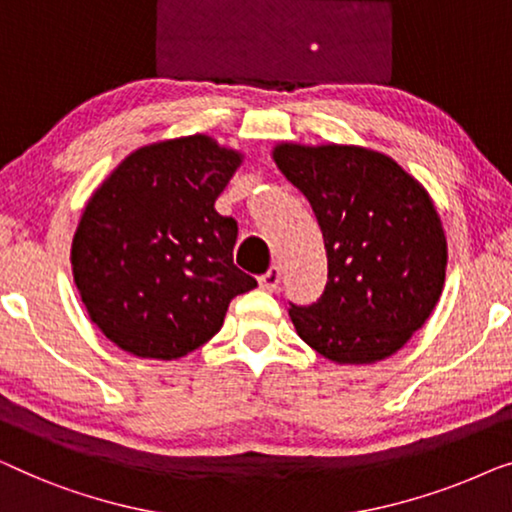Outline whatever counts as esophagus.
Listing matches in <instances>:
<instances>
[{"instance_id": "esophagus-1", "label": "esophagus", "mask_w": 512, "mask_h": 512, "mask_svg": "<svg viewBox=\"0 0 512 512\" xmlns=\"http://www.w3.org/2000/svg\"><path fill=\"white\" fill-rule=\"evenodd\" d=\"M280 276H283V273H280V266H271L269 271H266V273H262V276H259V287H262V290H266V292L278 290V285H280Z\"/></svg>"}]
</instances>
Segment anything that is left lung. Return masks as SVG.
I'll return each mask as SVG.
<instances>
[{"instance_id":"left-lung-1","label":"left lung","mask_w":512,"mask_h":512,"mask_svg":"<svg viewBox=\"0 0 512 512\" xmlns=\"http://www.w3.org/2000/svg\"><path fill=\"white\" fill-rule=\"evenodd\" d=\"M273 162L318 218L327 285L292 325L336 364L392 357L441 299L448 241L434 199L392 157L362 146L278 143Z\"/></svg>"}]
</instances>
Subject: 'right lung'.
<instances>
[{"mask_svg": "<svg viewBox=\"0 0 512 512\" xmlns=\"http://www.w3.org/2000/svg\"><path fill=\"white\" fill-rule=\"evenodd\" d=\"M243 153L206 134L129 153L92 192L71 243L90 320L120 350L178 359L218 334L257 280L234 266L239 227L215 199Z\"/></svg>", "mask_w": 512, "mask_h": 512, "instance_id": "1", "label": "right lung"}]
</instances>
